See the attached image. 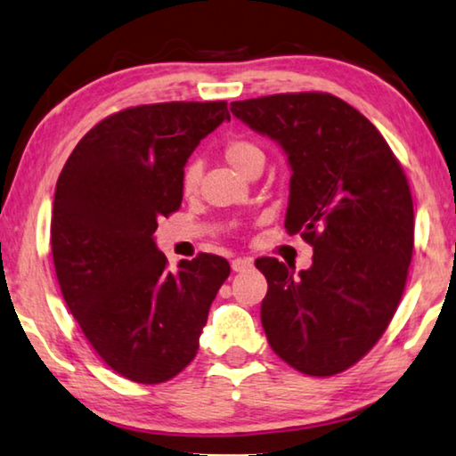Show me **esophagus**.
<instances>
[{
  "instance_id": "esophagus-1",
  "label": "esophagus",
  "mask_w": 456,
  "mask_h": 456,
  "mask_svg": "<svg viewBox=\"0 0 456 456\" xmlns=\"http://www.w3.org/2000/svg\"><path fill=\"white\" fill-rule=\"evenodd\" d=\"M251 265H254V259L251 257H235L233 262H231L233 272H245V270H249Z\"/></svg>"
}]
</instances>
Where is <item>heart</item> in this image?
<instances>
[{"label": "heart", "instance_id": "1", "mask_svg": "<svg viewBox=\"0 0 456 456\" xmlns=\"http://www.w3.org/2000/svg\"><path fill=\"white\" fill-rule=\"evenodd\" d=\"M223 158L229 166H233L237 172H241L243 176H249L251 172L262 170L265 162V151L264 148L248 137H233V140L225 142V146L221 150ZM200 162L191 160L184 166L183 175H180V191L184 197H192L197 194L200 184Z\"/></svg>", "mask_w": 456, "mask_h": 456}]
</instances>
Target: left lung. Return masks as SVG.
<instances>
[{"instance_id":"left-lung-1","label":"left lung","mask_w":456,"mask_h":456,"mask_svg":"<svg viewBox=\"0 0 456 456\" xmlns=\"http://www.w3.org/2000/svg\"><path fill=\"white\" fill-rule=\"evenodd\" d=\"M231 113L284 148L292 168L284 227L314 248L300 273L276 257L256 259L267 280V343L300 373H341L379 341L406 288L408 178L378 127L330 93L233 101Z\"/></svg>"}]
</instances>
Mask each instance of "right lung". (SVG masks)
<instances>
[{
    "mask_svg": "<svg viewBox=\"0 0 456 456\" xmlns=\"http://www.w3.org/2000/svg\"><path fill=\"white\" fill-rule=\"evenodd\" d=\"M227 101L127 107L83 135L56 183L50 245L70 314L97 355L135 384H164L191 363L231 267L199 254L172 272L156 249L180 208V175Z\"/></svg>",
    "mask_w": 456,
    "mask_h": 456,
    "instance_id": "right-lung-1",
    "label": "right lung"
}]
</instances>
